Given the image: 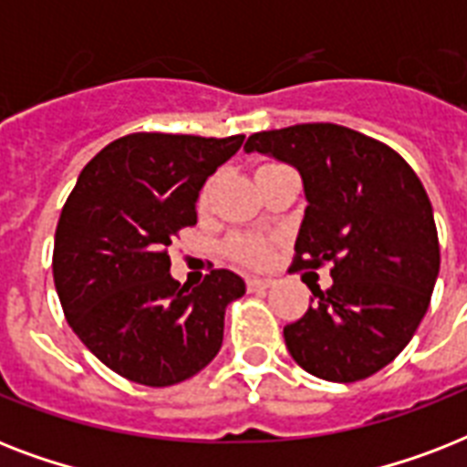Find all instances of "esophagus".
<instances>
[{"label": "esophagus", "mask_w": 467, "mask_h": 467, "mask_svg": "<svg viewBox=\"0 0 467 467\" xmlns=\"http://www.w3.org/2000/svg\"><path fill=\"white\" fill-rule=\"evenodd\" d=\"M271 285H274V281H269V278H247V291L249 293L266 291V288H271Z\"/></svg>", "instance_id": "1"}]
</instances>
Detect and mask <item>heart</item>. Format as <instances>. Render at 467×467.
I'll return each instance as SVG.
<instances>
[{"label":"heart","mask_w":467,"mask_h":467,"mask_svg":"<svg viewBox=\"0 0 467 467\" xmlns=\"http://www.w3.org/2000/svg\"><path fill=\"white\" fill-rule=\"evenodd\" d=\"M201 203H205V193L201 196ZM225 252L234 262L247 264V266H266L271 259V244L254 234H234L225 242Z\"/></svg>","instance_id":"1"}]
</instances>
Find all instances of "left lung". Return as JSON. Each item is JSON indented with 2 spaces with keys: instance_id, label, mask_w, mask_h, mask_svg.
Wrapping results in <instances>:
<instances>
[{
  "instance_id": "obj_1",
  "label": "left lung",
  "mask_w": 467,
  "mask_h": 467,
  "mask_svg": "<svg viewBox=\"0 0 467 467\" xmlns=\"http://www.w3.org/2000/svg\"><path fill=\"white\" fill-rule=\"evenodd\" d=\"M247 152L288 161L307 208L288 274L329 264L334 284L312 288L284 327L300 368L356 383L385 368L417 332L439 276V234L420 176L385 142L337 123L249 135Z\"/></svg>"
}]
</instances>
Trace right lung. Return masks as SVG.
Instances as JSON below:
<instances>
[{
	"instance_id": "obj_1",
	"label": "right lung",
	"mask_w": 467,
	"mask_h": 467,
	"mask_svg": "<svg viewBox=\"0 0 467 467\" xmlns=\"http://www.w3.org/2000/svg\"><path fill=\"white\" fill-rule=\"evenodd\" d=\"M244 135L130 133L82 169L57 220L53 278L72 332L113 373L167 388L196 376L223 344L225 307L244 281L213 269L191 288L169 247L196 225L205 179Z\"/></svg>"
}]
</instances>
